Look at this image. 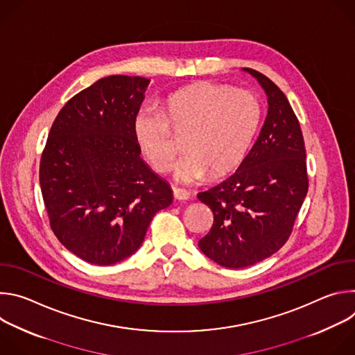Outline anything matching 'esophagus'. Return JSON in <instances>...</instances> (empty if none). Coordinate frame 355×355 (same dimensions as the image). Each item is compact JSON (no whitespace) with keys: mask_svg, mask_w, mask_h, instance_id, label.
<instances>
[{"mask_svg":"<svg viewBox=\"0 0 355 355\" xmlns=\"http://www.w3.org/2000/svg\"><path fill=\"white\" fill-rule=\"evenodd\" d=\"M173 195H174V198L178 199V200H187V199L189 198V192H188L187 189H184V188H177V187L173 188Z\"/></svg>","mask_w":355,"mask_h":355,"instance_id":"obj_1","label":"esophagus"}]
</instances>
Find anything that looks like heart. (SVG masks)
Returning <instances> with one entry per match:
<instances>
[{
    "instance_id": "obj_1",
    "label": "heart",
    "mask_w": 355,
    "mask_h": 355,
    "mask_svg": "<svg viewBox=\"0 0 355 355\" xmlns=\"http://www.w3.org/2000/svg\"><path fill=\"white\" fill-rule=\"evenodd\" d=\"M261 104L247 89L202 81L173 92L163 112L141 108L133 118V136L148 166L170 168L175 136H185L187 153L175 163L174 177L185 184L234 171L245 159L261 123Z\"/></svg>"
}]
</instances>
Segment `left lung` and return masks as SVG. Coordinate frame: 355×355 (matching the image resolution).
Listing matches in <instances>:
<instances>
[{"mask_svg":"<svg viewBox=\"0 0 355 355\" xmlns=\"http://www.w3.org/2000/svg\"><path fill=\"white\" fill-rule=\"evenodd\" d=\"M243 70L266 91L267 118L237 171L198 193L214 212L199 248L226 268L254 266L277 252L289 239L309 188L305 141L285 94L264 74Z\"/></svg>","mask_w":355,"mask_h":355,"instance_id":"8db88e82","label":"left lung"}]
</instances>
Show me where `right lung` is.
Masks as SVG:
<instances>
[{
  "instance_id": "right-lung-1",
  "label": "right lung",
  "mask_w": 355,
  "mask_h": 355,
  "mask_svg": "<svg viewBox=\"0 0 355 355\" xmlns=\"http://www.w3.org/2000/svg\"><path fill=\"white\" fill-rule=\"evenodd\" d=\"M150 80L110 76L74 95L56 116L39 181L50 227L81 260L111 266L141 245L170 185L141 160L133 136Z\"/></svg>"
}]
</instances>
